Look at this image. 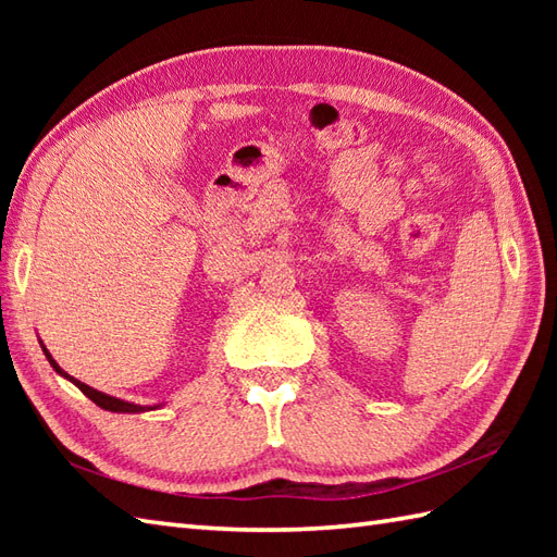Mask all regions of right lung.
I'll list each match as a JSON object with an SVG mask.
<instances>
[{
	"label": "right lung",
	"mask_w": 557,
	"mask_h": 557,
	"mask_svg": "<svg viewBox=\"0 0 557 557\" xmlns=\"http://www.w3.org/2000/svg\"><path fill=\"white\" fill-rule=\"evenodd\" d=\"M45 357L50 359V363H52V369L57 371V373H62L64 377H69L71 383H74L83 395L86 397H90L92 401H96L98 407H102V409H108V411H120V413H134V411H144V407H138V405H128V401H124V399H116V397H110V395H104V393H98V389H92V387H88L86 383H81V381H76V377H71V375H66L62 369H59L57 366V361L50 357V354H47V349H45Z\"/></svg>",
	"instance_id": "right-lung-1"
}]
</instances>
